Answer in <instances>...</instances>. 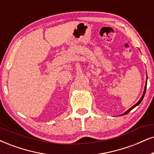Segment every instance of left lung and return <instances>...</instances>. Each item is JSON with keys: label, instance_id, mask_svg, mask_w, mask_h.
<instances>
[{"label": "left lung", "instance_id": "left-lung-1", "mask_svg": "<svg viewBox=\"0 0 154 154\" xmlns=\"http://www.w3.org/2000/svg\"><path fill=\"white\" fill-rule=\"evenodd\" d=\"M146 85H147V79H146V86H145V87H144V91H143V95H142V97H141V99H140V100L139 101V102H138L137 104H134L133 106H132V107H131L129 109H128L127 111H126V112H125V113H124L123 114H122V115H125V114H128V113H129L130 111H131V109H133L134 108H135L136 106H138V105H139L140 103H141V102H142V100H143V97H144V95H145V93H146Z\"/></svg>", "mask_w": 154, "mask_h": 154}]
</instances>
